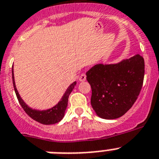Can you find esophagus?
I'll return each mask as SVG.
<instances>
[{
  "label": "esophagus",
  "instance_id": "obj_1",
  "mask_svg": "<svg viewBox=\"0 0 159 159\" xmlns=\"http://www.w3.org/2000/svg\"><path fill=\"white\" fill-rule=\"evenodd\" d=\"M79 80L81 81V82H84V81L86 80V75H85L84 73L81 74L80 76L79 77Z\"/></svg>",
  "mask_w": 159,
  "mask_h": 159
}]
</instances>
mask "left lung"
I'll return each mask as SVG.
<instances>
[{"mask_svg": "<svg viewBox=\"0 0 159 159\" xmlns=\"http://www.w3.org/2000/svg\"><path fill=\"white\" fill-rule=\"evenodd\" d=\"M144 72V59L139 54L118 64H99L88 70L91 103L97 116L115 119L128 111L141 92Z\"/></svg>", "mask_w": 159, "mask_h": 159, "instance_id": "left-lung-1", "label": "left lung"}]
</instances>
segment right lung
<instances>
[{
  "instance_id": "add662e5",
  "label": "right lung",
  "mask_w": 159,
  "mask_h": 159,
  "mask_svg": "<svg viewBox=\"0 0 159 159\" xmlns=\"http://www.w3.org/2000/svg\"><path fill=\"white\" fill-rule=\"evenodd\" d=\"M12 84H13V88L15 93H16L17 99L19 101L20 104L23 108L24 111L26 112L28 116L29 117L32 118V119L36 120L38 123H42L44 125H50V124H55L60 122L61 119L64 118V112H65L66 108L67 106V102H68V97L71 92H72L73 88L75 86L76 82H74L68 87L67 91L65 92L64 95H63L62 99H60V102L57 103V105L51 109L46 111H36L34 109H32L28 105H26L25 102L22 100V99L20 96L19 93H18L17 90L16 88V85H15V81H14V76H13V70L12 71Z\"/></svg>"
}]
</instances>
